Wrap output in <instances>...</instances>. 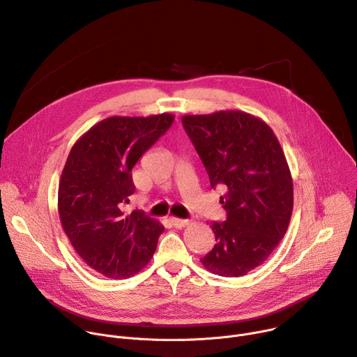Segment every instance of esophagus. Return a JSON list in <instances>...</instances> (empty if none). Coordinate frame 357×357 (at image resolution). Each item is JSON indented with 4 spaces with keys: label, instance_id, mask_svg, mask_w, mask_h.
Masks as SVG:
<instances>
[{
    "label": "esophagus",
    "instance_id": "esophagus-1",
    "mask_svg": "<svg viewBox=\"0 0 357 357\" xmlns=\"http://www.w3.org/2000/svg\"><path fill=\"white\" fill-rule=\"evenodd\" d=\"M171 222H172V225L175 226V228H183L185 225L189 223L188 219H181V218H175V216L171 218Z\"/></svg>",
    "mask_w": 357,
    "mask_h": 357
}]
</instances>
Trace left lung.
I'll return each instance as SVG.
<instances>
[{
  "mask_svg": "<svg viewBox=\"0 0 357 357\" xmlns=\"http://www.w3.org/2000/svg\"><path fill=\"white\" fill-rule=\"evenodd\" d=\"M182 125L209 175L222 185L223 222H213L216 245L202 265L225 278L262 265L284 236L294 209V183L269 125L242 111L186 115Z\"/></svg>",
  "mask_w": 357,
  "mask_h": 357,
  "instance_id": "left-lung-1",
  "label": "left lung"
}]
</instances>
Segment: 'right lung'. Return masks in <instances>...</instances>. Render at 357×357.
Masks as SVG:
<instances>
[{"label":"right lung","mask_w":357,"mask_h":357,"mask_svg":"<svg viewBox=\"0 0 357 357\" xmlns=\"http://www.w3.org/2000/svg\"><path fill=\"white\" fill-rule=\"evenodd\" d=\"M171 114L111 116L73 146L58 188L62 228L84 262L112 279L138 273L153 256L164 226L122 206L135 192L132 168L174 122Z\"/></svg>","instance_id":"right-lung-1"}]
</instances>
